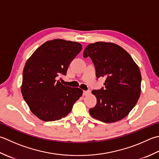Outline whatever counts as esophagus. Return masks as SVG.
<instances>
[{
  "label": "esophagus",
  "instance_id": "esophagus-1",
  "mask_svg": "<svg viewBox=\"0 0 159 159\" xmlns=\"http://www.w3.org/2000/svg\"><path fill=\"white\" fill-rule=\"evenodd\" d=\"M89 93H90L89 91H83V95L84 96H87V95H88Z\"/></svg>",
  "mask_w": 159,
  "mask_h": 159
}]
</instances>
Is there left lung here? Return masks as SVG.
Here are the masks:
<instances>
[{"label": "left lung", "mask_w": 159, "mask_h": 159, "mask_svg": "<svg viewBox=\"0 0 159 159\" xmlns=\"http://www.w3.org/2000/svg\"><path fill=\"white\" fill-rule=\"evenodd\" d=\"M90 57L96 77H105V89L93 90L97 102L89 109L94 119L114 123L128 115L141 95L139 67L125 49L112 43L96 42L86 47L83 57Z\"/></svg>", "instance_id": "obj_1"}]
</instances>
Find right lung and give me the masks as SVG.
<instances>
[{"instance_id":"obj_1","label":"right lung","mask_w":159,"mask_h":159,"mask_svg":"<svg viewBox=\"0 0 159 159\" xmlns=\"http://www.w3.org/2000/svg\"><path fill=\"white\" fill-rule=\"evenodd\" d=\"M77 42L54 39L36 49L25 65L21 93L32 112L44 121L61 119L83 94L80 88L61 84L71 61L81 51Z\"/></svg>"}]
</instances>
